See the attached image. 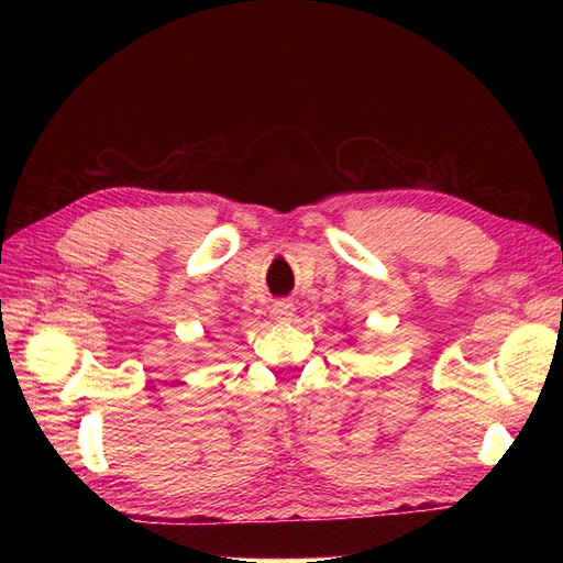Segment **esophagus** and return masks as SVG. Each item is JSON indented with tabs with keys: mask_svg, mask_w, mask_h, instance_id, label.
Listing matches in <instances>:
<instances>
[{
	"mask_svg": "<svg viewBox=\"0 0 563 563\" xmlns=\"http://www.w3.org/2000/svg\"><path fill=\"white\" fill-rule=\"evenodd\" d=\"M271 314H273L275 321H290L292 314H295V305L290 300H278L273 305Z\"/></svg>",
	"mask_w": 563,
	"mask_h": 563,
	"instance_id": "obj_1",
	"label": "esophagus"
}]
</instances>
